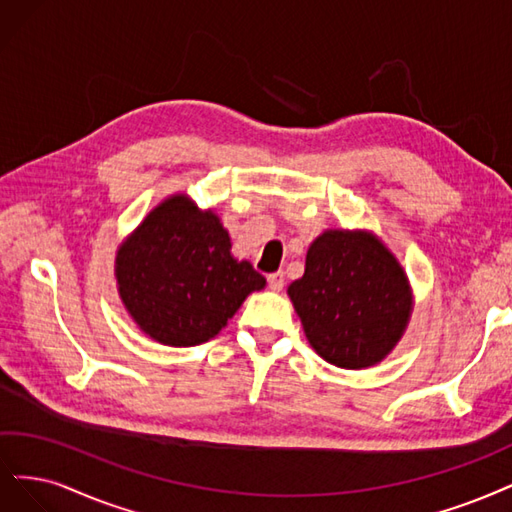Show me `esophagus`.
<instances>
[{
  "label": "esophagus",
  "instance_id": "34e87169",
  "mask_svg": "<svg viewBox=\"0 0 512 512\" xmlns=\"http://www.w3.org/2000/svg\"><path fill=\"white\" fill-rule=\"evenodd\" d=\"M268 287L272 289V291H280L285 287V276H283V272H272V274H268Z\"/></svg>",
  "mask_w": 512,
  "mask_h": 512
}]
</instances>
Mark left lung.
<instances>
[{
  "mask_svg": "<svg viewBox=\"0 0 512 512\" xmlns=\"http://www.w3.org/2000/svg\"><path fill=\"white\" fill-rule=\"evenodd\" d=\"M287 293L312 349L346 370L378 364L400 340L412 304L408 278L385 244L342 229L310 244L304 276Z\"/></svg>",
  "mask_w": 512,
  "mask_h": 512,
  "instance_id": "1",
  "label": "left lung"
}]
</instances>
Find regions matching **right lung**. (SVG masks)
Segmentation results:
<instances>
[{
    "instance_id": "1",
    "label": "right lung",
    "mask_w": 512,
    "mask_h": 512,
    "mask_svg": "<svg viewBox=\"0 0 512 512\" xmlns=\"http://www.w3.org/2000/svg\"><path fill=\"white\" fill-rule=\"evenodd\" d=\"M232 242L217 214L187 195L159 204L119 251V293L144 334L170 346L217 336L251 291L266 285Z\"/></svg>"
}]
</instances>
